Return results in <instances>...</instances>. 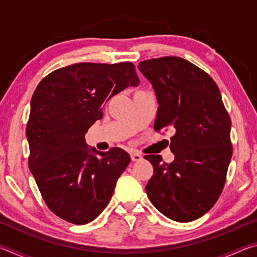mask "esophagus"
<instances>
[{
    "label": "esophagus",
    "instance_id": "esophagus-1",
    "mask_svg": "<svg viewBox=\"0 0 257 257\" xmlns=\"http://www.w3.org/2000/svg\"><path fill=\"white\" fill-rule=\"evenodd\" d=\"M130 158H132V161H134V162H137V161H141L143 159V156L138 152H132L130 153Z\"/></svg>",
    "mask_w": 257,
    "mask_h": 257
}]
</instances>
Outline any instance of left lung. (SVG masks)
<instances>
[{"label": "left lung", "instance_id": "1", "mask_svg": "<svg viewBox=\"0 0 257 257\" xmlns=\"http://www.w3.org/2000/svg\"><path fill=\"white\" fill-rule=\"evenodd\" d=\"M160 106L154 130L171 128V163L146 155L154 172L145 187L152 204L169 219L190 222L219 199L232 156L231 120L208 73L178 56L142 61Z\"/></svg>", "mask_w": 257, "mask_h": 257}]
</instances>
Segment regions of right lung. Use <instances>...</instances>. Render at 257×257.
I'll return each instance as SVG.
<instances>
[{"label": "right lung", "mask_w": 257, "mask_h": 257, "mask_svg": "<svg viewBox=\"0 0 257 257\" xmlns=\"http://www.w3.org/2000/svg\"><path fill=\"white\" fill-rule=\"evenodd\" d=\"M138 84L132 62H86L52 71L35 89L28 165L47 207L67 222L89 223L110 202L130 156L118 147L89 150L85 134L108 99Z\"/></svg>", "instance_id": "1"}]
</instances>
